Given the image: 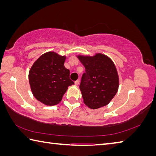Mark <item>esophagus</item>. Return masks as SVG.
<instances>
[{"mask_svg":"<svg viewBox=\"0 0 156 156\" xmlns=\"http://www.w3.org/2000/svg\"><path fill=\"white\" fill-rule=\"evenodd\" d=\"M79 83H80V80H79V79H78V80H76V81H75V84H76V85H78Z\"/></svg>","mask_w":156,"mask_h":156,"instance_id":"obj_1","label":"esophagus"}]
</instances>
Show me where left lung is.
I'll list each match as a JSON object with an SVG mask.
<instances>
[{"label":"left lung","instance_id":"left-lung-1","mask_svg":"<svg viewBox=\"0 0 156 156\" xmlns=\"http://www.w3.org/2000/svg\"><path fill=\"white\" fill-rule=\"evenodd\" d=\"M78 57L85 67L79 87L84 104L92 109L107 105L119 88L115 64L110 58L100 53L93 56Z\"/></svg>","mask_w":156,"mask_h":156}]
</instances>
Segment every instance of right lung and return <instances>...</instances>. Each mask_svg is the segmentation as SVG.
Instances as JSON below:
<instances>
[{
    "label": "right lung",
    "instance_id": "1",
    "mask_svg": "<svg viewBox=\"0 0 156 156\" xmlns=\"http://www.w3.org/2000/svg\"><path fill=\"white\" fill-rule=\"evenodd\" d=\"M66 56L46 52L37 60L29 71V83L33 95L47 106L58 104L69 86V70L64 66Z\"/></svg>",
    "mask_w": 156,
    "mask_h": 156
}]
</instances>
